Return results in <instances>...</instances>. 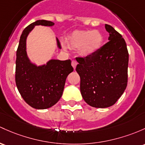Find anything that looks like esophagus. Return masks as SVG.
I'll use <instances>...</instances> for the list:
<instances>
[{
	"label": "esophagus",
	"mask_w": 145,
	"mask_h": 145,
	"mask_svg": "<svg viewBox=\"0 0 145 145\" xmlns=\"http://www.w3.org/2000/svg\"><path fill=\"white\" fill-rule=\"evenodd\" d=\"M77 64H78L77 62H76L75 60H73L72 61H71V65H72V67H74V69H76Z\"/></svg>",
	"instance_id": "1"
}]
</instances>
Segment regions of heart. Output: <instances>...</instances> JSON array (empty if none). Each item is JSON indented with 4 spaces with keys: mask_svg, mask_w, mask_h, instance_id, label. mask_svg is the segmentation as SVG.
Here are the masks:
<instances>
[{
    "mask_svg": "<svg viewBox=\"0 0 145 145\" xmlns=\"http://www.w3.org/2000/svg\"><path fill=\"white\" fill-rule=\"evenodd\" d=\"M103 42V35L97 30L76 31L70 36L68 40L71 47H81V54L84 56L93 54L100 49Z\"/></svg>",
    "mask_w": 145,
    "mask_h": 145,
    "instance_id": "heart-1",
    "label": "heart"
}]
</instances>
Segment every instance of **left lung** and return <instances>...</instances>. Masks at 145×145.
<instances>
[{"label":"left lung","instance_id":"obj_1","mask_svg":"<svg viewBox=\"0 0 145 145\" xmlns=\"http://www.w3.org/2000/svg\"><path fill=\"white\" fill-rule=\"evenodd\" d=\"M109 42L85 57H76L80 92L89 105H114L125 91L128 81L129 53L125 40L114 27L105 25Z\"/></svg>","mask_w":145,"mask_h":145}]
</instances>
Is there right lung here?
<instances>
[{"instance_id":"obj_1","label":"right lung","mask_w":145,"mask_h":145,"mask_svg":"<svg viewBox=\"0 0 145 145\" xmlns=\"http://www.w3.org/2000/svg\"><path fill=\"white\" fill-rule=\"evenodd\" d=\"M52 26L49 20H39L30 24L23 30L16 60L15 80L19 93L31 107L44 109L54 105L61 98L65 80L74 68L71 60H51L46 65L37 67L31 64L27 56L26 39L35 25ZM58 47L61 45L57 39Z\"/></svg>"}]
</instances>
